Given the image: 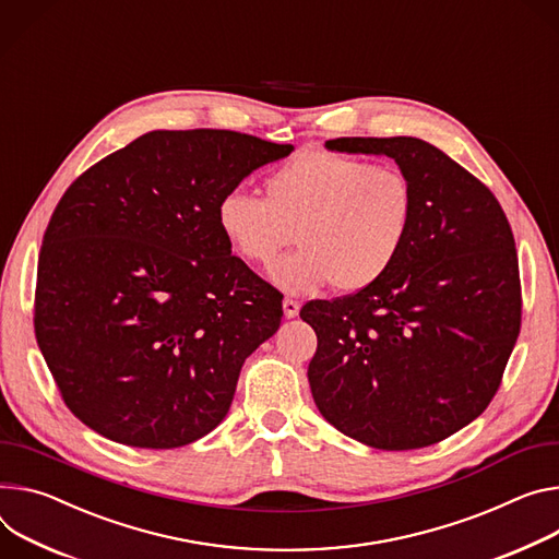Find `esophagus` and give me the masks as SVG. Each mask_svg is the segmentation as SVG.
Segmentation results:
<instances>
[{"instance_id": "obj_1", "label": "esophagus", "mask_w": 559, "mask_h": 559, "mask_svg": "<svg viewBox=\"0 0 559 559\" xmlns=\"http://www.w3.org/2000/svg\"><path fill=\"white\" fill-rule=\"evenodd\" d=\"M283 312H285V317H287V319L298 317V312H300V302H298V300H294V298H285V300H283Z\"/></svg>"}]
</instances>
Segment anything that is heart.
<instances>
[{"label": "heart", "mask_w": 559, "mask_h": 559, "mask_svg": "<svg viewBox=\"0 0 559 559\" xmlns=\"http://www.w3.org/2000/svg\"><path fill=\"white\" fill-rule=\"evenodd\" d=\"M218 227L249 265L278 261V287L308 294L332 285L357 294L381 281L401 257L415 221V189L396 165L302 151L265 178V200L229 191L216 210Z\"/></svg>", "instance_id": "1"}]
</instances>
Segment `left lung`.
Returning <instances> with one entry per match:
<instances>
[{"label": "left lung", "mask_w": 559, "mask_h": 559, "mask_svg": "<svg viewBox=\"0 0 559 559\" xmlns=\"http://www.w3.org/2000/svg\"><path fill=\"white\" fill-rule=\"evenodd\" d=\"M332 151L392 158L415 189L401 257L372 287L310 300L319 413L379 450L426 448L492 401L522 325L515 238L492 191L419 138H336Z\"/></svg>", "instance_id": "8db88e82"}]
</instances>
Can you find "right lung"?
<instances>
[{"instance_id":"1","label":"right lung","mask_w":559,"mask_h":559,"mask_svg":"<svg viewBox=\"0 0 559 559\" xmlns=\"http://www.w3.org/2000/svg\"><path fill=\"white\" fill-rule=\"evenodd\" d=\"M294 151L225 129L151 131L86 169L44 231L35 338L67 408L133 448H180L229 413L283 294L231 253L216 210Z\"/></svg>"}]
</instances>
